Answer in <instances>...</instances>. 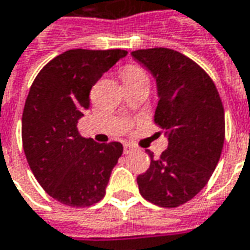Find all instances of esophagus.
<instances>
[{"label":"esophagus","instance_id":"obj_1","mask_svg":"<svg viewBox=\"0 0 250 250\" xmlns=\"http://www.w3.org/2000/svg\"><path fill=\"white\" fill-rule=\"evenodd\" d=\"M135 150H136V147L133 145H130V143H125L124 145V152L125 154H130V152H133Z\"/></svg>","mask_w":250,"mask_h":250}]
</instances>
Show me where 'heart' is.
Returning a JSON list of instances; mask_svg holds the SVG:
<instances>
[{"label":"heart","instance_id":"obj_1","mask_svg":"<svg viewBox=\"0 0 250 250\" xmlns=\"http://www.w3.org/2000/svg\"><path fill=\"white\" fill-rule=\"evenodd\" d=\"M140 74H143L140 68L130 66V67H128V68H125V71H124V80L130 78V77H135V75H140Z\"/></svg>","mask_w":250,"mask_h":250}]
</instances>
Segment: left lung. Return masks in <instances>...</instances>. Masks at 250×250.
Returning a JSON list of instances; mask_svg holds the SVG:
<instances>
[{
	"label": "left lung",
	"instance_id": "8db88e82",
	"mask_svg": "<svg viewBox=\"0 0 250 250\" xmlns=\"http://www.w3.org/2000/svg\"><path fill=\"white\" fill-rule=\"evenodd\" d=\"M132 58L157 83L154 121L165 129L168 148L137 176L142 197L176 208L198 194L215 170L224 143V108L213 81L191 59L168 48L133 51Z\"/></svg>",
	"mask_w": 250,
	"mask_h": 250
}]
</instances>
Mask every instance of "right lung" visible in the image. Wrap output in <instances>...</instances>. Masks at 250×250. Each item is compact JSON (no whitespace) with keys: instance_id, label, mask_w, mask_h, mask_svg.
I'll return each mask as SVG.
<instances>
[{"instance_id":"obj_1","label":"right lung","mask_w":250,"mask_h":250,"mask_svg":"<svg viewBox=\"0 0 250 250\" xmlns=\"http://www.w3.org/2000/svg\"><path fill=\"white\" fill-rule=\"evenodd\" d=\"M126 51L71 49L51 60L33 82L21 118L28 165L45 191L73 208L104 197L121 143H96L80 135L77 124L89 110L92 86Z\"/></svg>"}]
</instances>
